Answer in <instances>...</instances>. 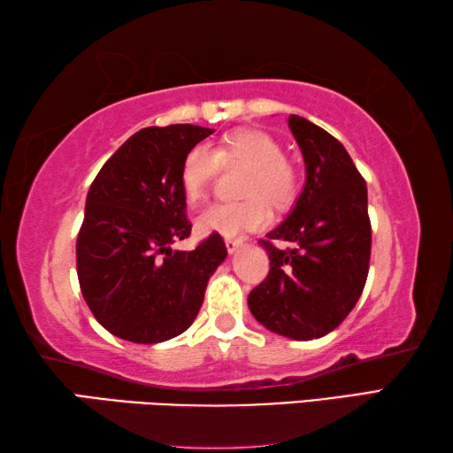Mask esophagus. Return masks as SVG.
<instances>
[{
  "mask_svg": "<svg viewBox=\"0 0 453 453\" xmlns=\"http://www.w3.org/2000/svg\"><path fill=\"white\" fill-rule=\"evenodd\" d=\"M243 245V240H237V237H226V248H227V254H235L237 250H240Z\"/></svg>",
  "mask_w": 453,
  "mask_h": 453,
  "instance_id": "obj_1",
  "label": "esophagus"
}]
</instances>
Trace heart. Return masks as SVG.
Masks as SVG:
<instances>
[{
    "label": "heart",
    "mask_w": 453,
    "mask_h": 453,
    "mask_svg": "<svg viewBox=\"0 0 453 453\" xmlns=\"http://www.w3.org/2000/svg\"><path fill=\"white\" fill-rule=\"evenodd\" d=\"M219 164H243L250 172L243 180L237 203H216L197 218L202 234H219L226 237L243 232H256L270 221V208L286 210L297 196V173L286 156L281 143L273 135L257 129H240L227 135L218 151L203 143L189 148L181 159L180 186L189 203L203 202Z\"/></svg>",
    "instance_id": "obj_1"
}]
</instances>
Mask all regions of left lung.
<instances>
[{"instance_id": "left-lung-1", "label": "left lung", "mask_w": 453, "mask_h": 453, "mask_svg": "<svg viewBox=\"0 0 453 453\" xmlns=\"http://www.w3.org/2000/svg\"><path fill=\"white\" fill-rule=\"evenodd\" d=\"M305 164L296 208L259 240L270 273L248 296L250 311L273 334L308 342L342 324L370 270L367 188L346 148L305 118L289 116ZM275 239L290 248L275 249Z\"/></svg>"}]
</instances>
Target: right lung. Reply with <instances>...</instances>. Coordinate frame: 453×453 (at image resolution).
Segmentation results:
<instances>
[{"label":"right lung","mask_w":453,"mask_h":453,"mask_svg":"<svg viewBox=\"0 0 453 453\" xmlns=\"http://www.w3.org/2000/svg\"><path fill=\"white\" fill-rule=\"evenodd\" d=\"M213 129L143 127L107 159L88 191L75 257L83 300L107 332L159 343L194 324L208 281L227 256L219 234L191 251L181 159Z\"/></svg>","instance_id":"right-lung-1"}]
</instances>
